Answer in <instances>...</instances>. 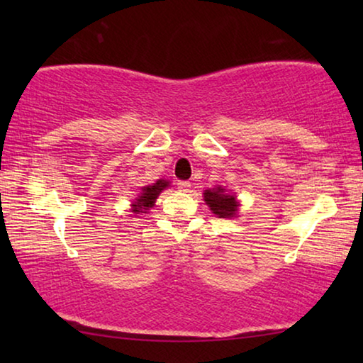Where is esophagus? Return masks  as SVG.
<instances>
[{
    "instance_id": "1",
    "label": "esophagus",
    "mask_w": 363,
    "mask_h": 363,
    "mask_svg": "<svg viewBox=\"0 0 363 363\" xmlns=\"http://www.w3.org/2000/svg\"><path fill=\"white\" fill-rule=\"evenodd\" d=\"M176 186H177V189L182 190V192H189L190 187H192V184H190L189 181H177Z\"/></svg>"
}]
</instances>
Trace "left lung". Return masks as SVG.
<instances>
[{
  "mask_svg": "<svg viewBox=\"0 0 363 363\" xmlns=\"http://www.w3.org/2000/svg\"><path fill=\"white\" fill-rule=\"evenodd\" d=\"M206 205L211 208V211L219 218H232L235 216V211L238 208V201L235 196L225 194L224 189H213L206 190L203 194Z\"/></svg>",
  "mask_w": 363,
  "mask_h": 363,
  "instance_id": "8db88e82",
  "label": "left lung"
}]
</instances>
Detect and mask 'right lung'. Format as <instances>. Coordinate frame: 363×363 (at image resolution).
<instances>
[{
  "mask_svg": "<svg viewBox=\"0 0 363 363\" xmlns=\"http://www.w3.org/2000/svg\"><path fill=\"white\" fill-rule=\"evenodd\" d=\"M168 187V182L167 181H157L153 186H147L144 187V192L140 194V196L138 199L136 203L133 205V211L134 213H144L145 210H149V208L153 206L155 203L157 196L160 195L163 189Z\"/></svg>",
  "mask_w": 363,
  "mask_h": 363,
  "instance_id": "add662e5",
  "label": "right lung"
}]
</instances>
